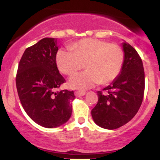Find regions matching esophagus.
I'll return each mask as SVG.
<instances>
[{
  "instance_id": "34e87169",
  "label": "esophagus",
  "mask_w": 160,
  "mask_h": 160,
  "mask_svg": "<svg viewBox=\"0 0 160 160\" xmlns=\"http://www.w3.org/2000/svg\"><path fill=\"white\" fill-rule=\"evenodd\" d=\"M74 95L76 97H80L83 96V95H86L85 92H80V91H76L74 92Z\"/></svg>"
}]
</instances>
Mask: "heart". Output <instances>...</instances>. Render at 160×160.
<instances>
[{
    "label": "heart",
    "mask_w": 160,
    "mask_h": 160,
    "mask_svg": "<svg viewBox=\"0 0 160 160\" xmlns=\"http://www.w3.org/2000/svg\"><path fill=\"white\" fill-rule=\"evenodd\" d=\"M124 53L118 45L105 40L85 38L73 43L70 49H61L56 54V64L61 72L74 74L84 66L86 71L74 75L69 86L85 90L100 82L109 83L120 74Z\"/></svg>",
    "instance_id": "heart-1"
}]
</instances>
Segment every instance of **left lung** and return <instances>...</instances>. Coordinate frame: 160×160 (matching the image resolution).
<instances>
[{"instance_id":"left-lung-1","label":"left lung","mask_w":160,"mask_h":160,"mask_svg":"<svg viewBox=\"0 0 160 160\" xmlns=\"http://www.w3.org/2000/svg\"><path fill=\"white\" fill-rule=\"evenodd\" d=\"M124 62L120 74L98 91V101L92 110L94 122L106 129H115L129 122L138 111L144 92V71L142 60L129 43H122Z\"/></svg>"}]
</instances>
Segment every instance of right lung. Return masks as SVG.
Listing matches in <instances>:
<instances>
[{
	"label": "right lung",
	"instance_id": "obj_1",
	"mask_svg": "<svg viewBox=\"0 0 160 160\" xmlns=\"http://www.w3.org/2000/svg\"><path fill=\"white\" fill-rule=\"evenodd\" d=\"M57 38H45L25 50L16 83L22 105L33 121L45 128L65 123L72 113L74 91H58L65 78L56 65Z\"/></svg>",
	"mask_w": 160,
	"mask_h": 160
}]
</instances>
